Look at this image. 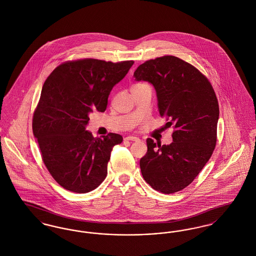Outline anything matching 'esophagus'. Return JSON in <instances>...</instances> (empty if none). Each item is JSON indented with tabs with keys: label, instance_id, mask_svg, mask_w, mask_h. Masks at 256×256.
Wrapping results in <instances>:
<instances>
[{
	"label": "esophagus",
	"instance_id": "esophagus-1",
	"mask_svg": "<svg viewBox=\"0 0 256 256\" xmlns=\"http://www.w3.org/2000/svg\"><path fill=\"white\" fill-rule=\"evenodd\" d=\"M124 139H126V140H128V141H135V142H137V141L140 140V139H139L138 137H136V136H126Z\"/></svg>",
	"mask_w": 256,
	"mask_h": 256
}]
</instances>
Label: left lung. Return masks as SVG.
I'll return each mask as SVG.
<instances>
[{
  "label": "left lung",
  "mask_w": 256,
  "mask_h": 256,
  "mask_svg": "<svg viewBox=\"0 0 256 256\" xmlns=\"http://www.w3.org/2000/svg\"><path fill=\"white\" fill-rule=\"evenodd\" d=\"M135 80L154 86L160 115L172 126L170 145L146 139L140 159L146 183L163 194L182 191L202 170L217 143L219 104L206 76L190 63L164 56L139 65Z\"/></svg>",
  "instance_id": "1"
}]
</instances>
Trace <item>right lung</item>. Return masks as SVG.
Here are the masks:
<instances>
[{"label":"right lung","instance_id":"obj_1","mask_svg":"<svg viewBox=\"0 0 256 256\" xmlns=\"http://www.w3.org/2000/svg\"><path fill=\"white\" fill-rule=\"evenodd\" d=\"M134 63L66 61L45 80L32 130L45 166L64 189L88 193L104 180L112 148L122 143V137L110 132L94 138L86 126L91 112L106 110L110 91Z\"/></svg>","mask_w":256,"mask_h":256}]
</instances>
